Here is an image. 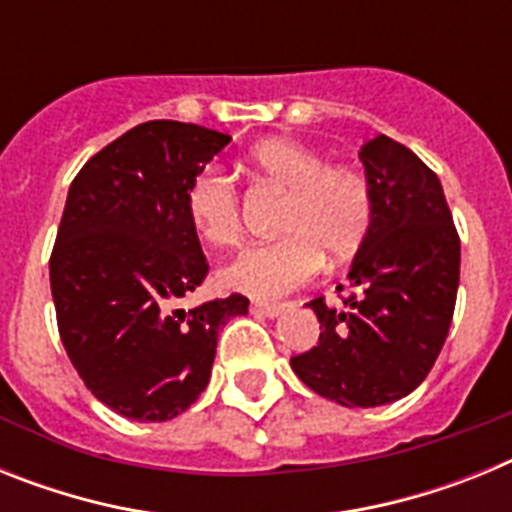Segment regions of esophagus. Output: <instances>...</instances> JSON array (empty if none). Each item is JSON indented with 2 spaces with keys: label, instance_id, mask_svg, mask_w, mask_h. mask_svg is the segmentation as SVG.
<instances>
[{
  "label": "esophagus",
  "instance_id": "obj_1",
  "mask_svg": "<svg viewBox=\"0 0 512 512\" xmlns=\"http://www.w3.org/2000/svg\"><path fill=\"white\" fill-rule=\"evenodd\" d=\"M251 310L259 312V315H266V318H277L279 312L284 310V305H279V302H253Z\"/></svg>",
  "mask_w": 512,
  "mask_h": 512
}]
</instances>
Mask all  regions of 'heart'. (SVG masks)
I'll return each instance as SVG.
<instances>
[{
  "instance_id": "heart-1",
  "label": "heart",
  "mask_w": 512,
  "mask_h": 512,
  "mask_svg": "<svg viewBox=\"0 0 512 512\" xmlns=\"http://www.w3.org/2000/svg\"><path fill=\"white\" fill-rule=\"evenodd\" d=\"M261 182L287 192L279 230L284 238L243 251L220 271L223 287L256 300H277L310 282L323 266L354 256L374 220L369 176L351 164H328L300 140L271 138L246 158ZM187 215L194 233L215 248L241 241V194L223 171L205 169L187 189Z\"/></svg>"
}]
</instances>
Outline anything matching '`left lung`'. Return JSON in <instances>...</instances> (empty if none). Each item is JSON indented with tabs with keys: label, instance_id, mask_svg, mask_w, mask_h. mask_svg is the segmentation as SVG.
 <instances>
[{
	"label": "left lung",
	"instance_id": "1",
	"mask_svg": "<svg viewBox=\"0 0 512 512\" xmlns=\"http://www.w3.org/2000/svg\"><path fill=\"white\" fill-rule=\"evenodd\" d=\"M359 158L374 192L372 228L343 307L307 302L320 338L292 356V369L343 408H377L410 395L436 364L454 318L461 243L438 176L410 148L377 135Z\"/></svg>",
	"mask_w": 512,
	"mask_h": 512
}]
</instances>
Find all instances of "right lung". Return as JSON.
Listing matches in <instances>:
<instances>
[{
    "label": "right lung",
    "mask_w": 512,
    "mask_h": 512,
    "mask_svg": "<svg viewBox=\"0 0 512 512\" xmlns=\"http://www.w3.org/2000/svg\"><path fill=\"white\" fill-rule=\"evenodd\" d=\"M228 143L192 122H140L71 182L51 253L58 333L87 390L130 420L184 413L210 382L217 330L248 312L238 292L176 307L210 271L187 189Z\"/></svg>",
    "instance_id": "add662e5"
}]
</instances>
